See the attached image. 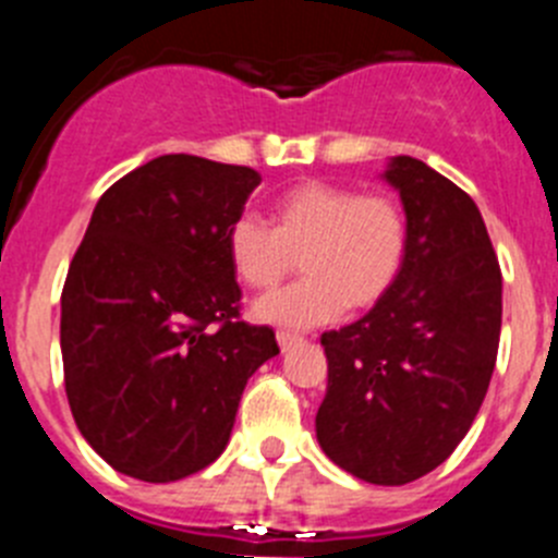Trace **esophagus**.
I'll use <instances>...</instances> for the list:
<instances>
[{
    "mask_svg": "<svg viewBox=\"0 0 558 558\" xmlns=\"http://www.w3.org/2000/svg\"><path fill=\"white\" fill-rule=\"evenodd\" d=\"M276 340H279V347L282 349H290V347H295V343H302V335H295V332H288V329H279V332H276Z\"/></svg>",
    "mask_w": 558,
    "mask_h": 558,
    "instance_id": "esophagus-1",
    "label": "esophagus"
}]
</instances>
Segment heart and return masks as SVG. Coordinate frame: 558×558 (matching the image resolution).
<instances>
[{
	"mask_svg": "<svg viewBox=\"0 0 558 558\" xmlns=\"http://www.w3.org/2000/svg\"><path fill=\"white\" fill-rule=\"evenodd\" d=\"M411 223L405 206L386 192L329 181L290 186L270 204V229L240 215L226 229V254L251 290L270 293L295 270L293 288L256 304V318L282 327H315L343 310H372L405 268Z\"/></svg>",
	"mask_w": 558,
	"mask_h": 558,
	"instance_id": "b5f03b06",
	"label": "heart"
}]
</instances>
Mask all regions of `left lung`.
I'll return each mask as SVG.
<instances>
[{
	"mask_svg": "<svg viewBox=\"0 0 558 558\" xmlns=\"http://www.w3.org/2000/svg\"><path fill=\"white\" fill-rule=\"evenodd\" d=\"M388 184L411 223L405 268L360 322L322 335L327 397L315 416L340 470L402 486L452 456L483 405L502 318V276L475 201L397 156Z\"/></svg>",
	"mask_w": 558,
	"mask_h": 558,
	"instance_id": "left-lung-1",
	"label": "left lung"
}]
</instances>
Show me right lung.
Wrapping results in <instances>:
<instances>
[{
	"mask_svg": "<svg viewBox=\"0 0 558 558\" xmlns=\"http://www.w3.org/2000/svg\"><path fill=\"white\" fill-rule=\"evenodd\" d=\"M263 175L170 153L102 192L61 293L77 430L122 475L170 483L226 450L251 374L279 354L240 318L226 229Z\"/></svg>",
	"mask_w": 558,
	"mask_h": 558,
	"instance_id": "add662e5",
	"label": "right lung"
}]
</instances>
